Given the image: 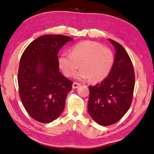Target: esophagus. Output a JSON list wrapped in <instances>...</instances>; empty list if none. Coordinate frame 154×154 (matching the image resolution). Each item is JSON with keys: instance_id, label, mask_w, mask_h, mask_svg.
I'll return each instance as SVG.
<instances>
[{"instance_id": "1", "label": "esophagus", "mask_w": 154, "mask_h": 154, "mask_svg": "<svg viewBox=\"0 0 154 154\" xmlns=\"http://www.w3.org/2000/svg\"><path fill=\"white\" fill-rule=\"evenodd\" d=\"M81 84L79 83H76V82H74L73 84H72V88H74V89H75V88H77L79 86H80Z\"/></svg>"}]
</instances>
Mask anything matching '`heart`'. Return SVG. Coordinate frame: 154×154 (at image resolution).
Listing matches in <instances>:
<instances>
[{
	"mask_svg": "<svg viewBox=\"0 0 154 154\" xmlns=\"http://www.w3.org/2000/svg\"><path fill=\"white\" fill-rule=\"evenodd\" d=\"M113 54L110 49L94 41H83L75 45L71 54L64 53L58 63L64 74L71 77L80 64L82 68L74 75L78 80L99 82L108 76L113 66Z\"/></svg>",
	"mask_w": 154,
	"mask_h": 154,
	"instance_id": "b5f03b06",
	"label": "heart"
}]
</instances>
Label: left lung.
I'll list each match as a JSON object with an SVG mask.
<instances>
[{
	"instance_id": "8db88e82",
	"label": "left lung",
	"mask_w": 154,
	"mask_h": 154,
	"mask_svg": "<svg viewBox=\"0 0 154 154\" xmlns=\"http://www.w3.org/2000/svg\"><path fill=\"white\" fill-rule=\"evenodd\" d=\"M116 49L113 66L108 77L94 86H89L88 111L96 123L110 126L128 110L134 88V72L128 54L120 44L109 38Z\"/></svg>"
}]
</instances>
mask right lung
Wrapping results in <instances>:
<instances>
[{
    "mask_svg": "<svg viewBox=\"0 0 154 154\" xmlns=\"http://www.w3.org/2000/svg\"><path fill=\"white\" fill-rule=\"evenodd\" d=\"M72 38L60 35H43L34 40L21 57L18 86L28 113L41 123H49L64 111L72 82L59 71L58 54Z\"/></svg>",
    "mask_w": 154,
    "mask_h": 154,
    "instance_id": "right-lung-1",
    "label": "right lung"
}]
</instances>
